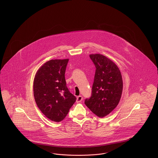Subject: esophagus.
<instances>
[{"mask_svg": "<svg viewBox=\"0 0 158 158\" xmlns=\"http://www.w3.org/2000/svg\"><path fill=\"white\" fill-rule=\"evenodd\" d=\"M83 97L82 96H78L77 97V99H76V102H81L82 101Z\"/></svg>", "mask_w": 158, "mask_h": 158, "instance_id": "1", "label": "esophagus"}]
</instances>
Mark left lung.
Returning a JSON list of instances; mask_svg holds the SVG:
<instances>
[{
  "mask_svg": "<svg viewBox=\"0 0 158 158\" xmlns=\"http://www.w3.org/2000/svg\"><path fill=\"white\" fill-rule=\"evenodd\" d=\"M96 68L89 98L85 104L99 117L108 115L118 104L123 91V79L117 66L102 54H90Z\"/></svg>",
  "mask_w": 158,
  "mask_h": 158,
  "instance_id": "left-lung-1",
  "label": "left lung"
}]
</instances>
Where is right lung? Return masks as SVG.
I'll return each instance as SVG.
<instances>
[{"mask_svg": "<svg viewBox=\"0 0 158 158\" xmlns=\"http://www.w3.org/2000/svg\"><path fill=\"white\" fill-rule=\"evenodd\" d=\"M69 59L48 61L38 70L34 80V96L40 111L50 120L60 122L67 115L76 98L66 86Z\"/></svg>", "mask_w": 158, "mask_h": 158, "instance_id": "obj_1", "label": "right lung"}]
</instances>
